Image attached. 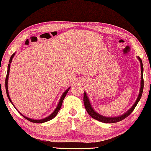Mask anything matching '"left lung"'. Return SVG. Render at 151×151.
I'll use <instances>...</instances> for the list:
<instances>
[{"mask_svg": "<svg viewBox=\"0 0 151 151\" xmlns=\"http://www.w3.org/2000/svg\"><path fill=\"white\" fill-rule=\"evenodd\" d=\"M139 60L140 61V64H141V88H140V92H139V94L138 98H137V101H135V103L134 105L132 106V107L130 109L129 111H127V113H125L124 114L122 115H120L119 117H115V118H108V117H105L103 116V115H99V113H97L95 111H94V109H92V107L91 106L90 101H89L88 97H87L86 93L84 92V96H83V101H84V105L85 107V109H86L87 112L89 113V115L92 117V118L95 119V120L100 121V122H105V123H115V122H120V121L124 120V118H126L128 115H129L132 113V111H134V109H135V107L137 106V104L139 103V100L141 97V95H142L143 93V90H144V75H143V71H144V68H143V64H142V61L140 57H138Z\"/></svg>", "mask_w": 151, "mask_h": 151, "instance_id": "left-lung-1", "label": "left lung"}]
</instances>
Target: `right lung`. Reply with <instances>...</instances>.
Wrapping results in <instances>:
<instances>
[{
	"mask_svg": "<svg viewBox=\"0 0 151 151\" xmlns=\"http://www.w3.org/2000/svg\"><path fill=\"white\" fill-rule=\"evenodd\" d=\"M14 53L13 54V55L11 56L10 59V61H9V64H8V66H7V75H6V78H5V90H6V93H7V97H8L9 100H10V101L12 103V101H11L10 98V96H9V93H8V88H7V80H8V76H9V72H10V64L11 62H12V58L13 57H14ZM70 89V87L68 89H67V90L65 91L64 94H62V96H61V97L60 99V101L59 102V104L58 106H57V107L56 108V109L55 110V111L52 113L51 115H49V116L47 117V118H44V119H41V120H33V119H31V118H27V117L24 116L23 115H22V116L24 117V118H25L27 120H28L29 121H30V122H34V123H42V122H47V121H49L50 120H52V119H53L57 115V113H58L59 111L60 110L61 107V104H62V102H63V100H64V99L65 98V96L67 94V93L68 92V90Z\"/></svg>",
	"mask_w": 151,
	"mask_h": 151,
	"instance_id": "1",
	"label": "right lung"
}]
</instances>
